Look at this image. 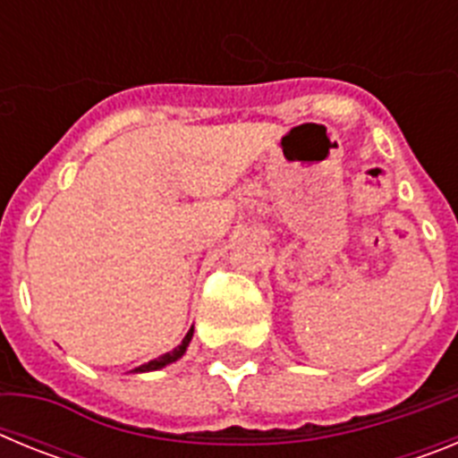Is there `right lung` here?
Wrapping results in <instances>:
<instances>
[{
	"mask_svg": "<svg viewBox=\"0 0 458 458\" xmlns=\"http://www.w3.org/2000/svg\"><path fill=\"white\" fill-rule=\"evenodd\" d=\"M192 327H190V333L185 335L183 337V342L179 344V346H176V349L174 351H169V353H165V355H160V358H156V360H151V362H147V365H141V367H135V374H141V371H156V369H163V367H167V365H172V362H176V360L181 358V355L185 353V349H188V344H190V339H192Z\"/></svg>",
	"mask_w": 458,
	"mask_h": 458,
	"instance_id": "1",
	"label": "right lung"
}]
</instances>
